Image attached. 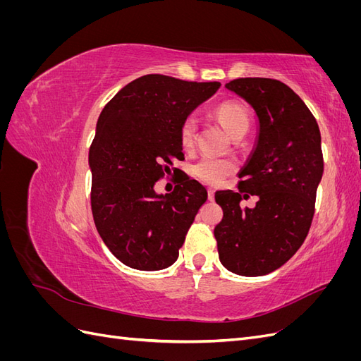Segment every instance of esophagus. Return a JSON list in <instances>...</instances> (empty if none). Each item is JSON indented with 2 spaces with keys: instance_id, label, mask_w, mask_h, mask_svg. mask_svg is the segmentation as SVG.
Wrapping results in <instances>:
<instances>
[{
  "instance_id": "34e87169",
  "label": "esophagus",
  "mask_w": 361,
  "mask_h": 361,
  "mask_svg": "<svg viewBox=\"0 0 361 361\" xmlns=\"http://www.w3.org/2000/svg\"><path fill=\"white\" fill-rule=\"evenodd\" d=\"M214 194H215V191H214L212 188L207 190V199H209V200H214Z\"/></svg>"
}]
</instances>
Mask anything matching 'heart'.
Returning <instances> with one entry per match:
<instances>
[{"label": "heart", "instance_id": "heart-1", "mask_svg": "<svg viewBox=\"0 0 361 361\" xmlns=\"http://www.w3.org/2000/svg\"><path fill=\"white\" fill-rule=\"evenodd\" d=\"M215 117L223 125L228 135H244L250 126V116L245 106L227 101L215 108ZM195 135H197V118L187 116L179 128V141L183 149H191L194 146ZM235 171V162L227 158L203 157L192 166V174L207 185L221 183L228 174Z\"/></svg>", "mask_w": 361, "mask_h": 361}]
</instances>
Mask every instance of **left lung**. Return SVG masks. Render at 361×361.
I'll use <instances>...</instances> for the list:
<instances>
[{"mask_svg": "<svg viewBox=\"0 0 361 361\" xmlns=\"http://www.w3.org/2000/svg\"><path fill=\"white\" fill-rule=\"evenodd\" d=\"M226 89L255 108L259 137L239 173V191L215 192L223 220L214 235L228 271L265 276L285 265L310 231L324 173L321 133L307 105L281 81L238 78ZM250 195H258L253 210L240 206Z\"/></svg>", "mask_w": 361, "mask_h": 361, "instance_id": "1", "label": "left lung"}]
</instances>
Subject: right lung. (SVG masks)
<instances>
[{
	"mask_svg": "<svg viewBox=\"0 0 361 361\" xmlns=\"http://www.w3.org/2000/svg\"><path fill=\"white\" fill-rule=\"evenodd\" d=\"M220 82L182 81L152 73L125 85L97 118L89 152L92 214L102 241L129 268L164 269L206 202L202 183L180 173L170 194L155 183L183 159L182 120L211 97Z\"/></svg>",
	"mask_w": 361,
	"mask_h": 361,
	"instance_id": "obj_1",
	"label": "right lung"
}]
</instances>
